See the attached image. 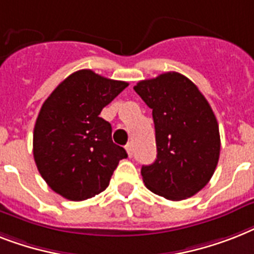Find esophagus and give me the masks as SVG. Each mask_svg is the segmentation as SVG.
<instances>
[{
    "instance_id": "1",
    "label": "esophagus",
    "mask_w": 254,
    "mask_h": 254,
    "mask_svg": "<svg viewBox=\"0 0 254 254\" xmlns=\"http://www.w3.org/2000/svg\"><path fill=\"white\" fill-rule=\"evenodd\" d=\"M125 148H127V155H129V156L133 155V145H131V143H127V145L125 146Z\"/></svg>"
}]
</instances>
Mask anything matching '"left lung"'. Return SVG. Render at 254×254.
<instances>
[{
  "label": "left lung",
  "instance_id": "1",
  "mask_svg": "<svg viewBox=\"0 0 254 254\" xmlns=\"http://www.w3.org/2000/svg\"><path fill=\"white\" fill-rule=\"evenodd\" d=\"M134 90L152 109L156 155L142 166L146 187L171 201L198 193L219 160L218 121L198 87L176 71L138 82Z\"/></svg>",
  "mask_w": 254,
  "mask_h": 254
}]
</instances>
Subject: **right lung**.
<instances>
[{
	"instance_id": "1",
	"label": "right lung",
	"mask_w": 254,
	"mask_h": 254,
	"mask_svg": "<svg viewBox=\"0 0 254 254\" xmlns=\"http://www.w3.org/2000/svg\"><path fill=\"white\" fill-rule=\"evenodd\" d=\"M127 87L92 70L70 74L43 103L34 129V159L49 188L70 201L95 197L109 185L125 148L113 143L102 109Z\"/></svg>"
}]
</instances>
